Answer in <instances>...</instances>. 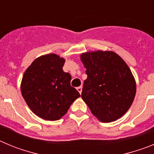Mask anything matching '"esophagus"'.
Segmentation results:
<instances>
[{
    "label": "esophagus",
    "mask_w": 154,
    "mask_h": 154,
    "mask_svg": "<svg viewBox=\"0 0 154 154\" xmlns=\"http://www.w3.org/2000/svg\"><path fill=\"white\" fill-rule=\"evenodd\" d=\"M77 90H78V92H79L80 94H81L82 93V86L78 87V88H77Z\"/></svg>",
    "instance_id": "obj_1"
}]
</instances>
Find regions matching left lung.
I'll return each mask as SVG.
<instances>
[{
  "label": "left lung",
  "instance_id": "left-lung-1",
  "mask_svg": "<svg viewBox=\"0 0 154 154\" xmlns=\"http://www.w3.org/2000/svg\"><path fill=\"white\" fill-rule=\"evenodd\" d=\"M86 69L82 98L101 122L109 123L123 116L135 97V79L126 62L113 51L82 54Z\"/></svg>",
  "mask_w": 154,
  "mask_h": 154
}]
</instances>
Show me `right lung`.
I'll list each match as a JSON object with an SVG mask.
<instances>
[{
	"instance_id": "right-lung-1",
	"label": "right lung",
	"mask_w": 154,
	"mask_h": 154,
	"mask_svg": "<svg viewBox=\"0 0 154 154\" xmlns=\"http://www.w3.org/2000/svg\"><path fill=\"white\" fill-rule=\"evenodd\" d=\"M65 59L55 54L36 58L24 72L21 94L34 113L46 120H58L80 96L71 86L70 74L62 69Z\"/></svg>"
}]
</instances>
